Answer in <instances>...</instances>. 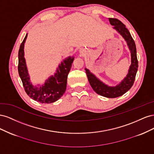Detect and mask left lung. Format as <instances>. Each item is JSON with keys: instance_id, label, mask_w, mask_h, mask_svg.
<instances>
[{"instance_id": "left-lung-1", "label": "left lung", "mask_w": 154, "mask_h": 154, "mask_svg": "<svg viewBox=\"0 0 154 154\" xmlns=\"http://www.w3.org/2000/svg\"><path fill=\"white\" fill-rule=\"evenodd\" d=\"M110 24L114 26L113 28L122 36L127 44L131 54V65L129 67L127 76L116 86H109L99 80L89 70L85 68L88 80L91 86L97 94L109 98H115L122 96L127 92L134 84L138 68L136 47L134 40L125 26L117 18H109Z\"/></svg>"}]
</instances>
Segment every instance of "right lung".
I'll return each mask as SVG.
<instances>
[{"instance_id": "obj_1", "label": "right lung", "mask_w": 154, "mask_h": 154, "mask_svg": "<svg viewBox=\"0 0 154 154\" xmlns=\"http://www.w3.org/2000/svg\"><path fill=\"white\" fill-rule=\"evenodd\" d=\"M27 34L18 51V71L27 94L33 100L42 103H51L58 100L66 92L67 76L71 70L74 57H68L61 62L54 75L46 80L44 84L34 86L32 84L24 58V44Z\"/></svg>"}]
</instances>
